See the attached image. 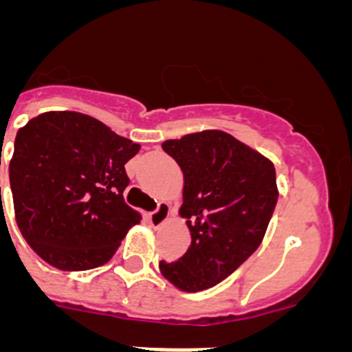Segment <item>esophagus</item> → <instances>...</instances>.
Segmentation results:
<instances>
[{
  "label": "esophagus",
  "instance_id": "34e87169",
  "mask_svg": "<svg viewBox=\"0 0 352 352\" xmlns=\"http://www.w3.org/2000/svg\"><path fill=\"white\" fill-rule=\"evenodd\" d=\"M169 214H170V208L167 206L166 203H160L158 204L157 211L149 213L148 220H149V223H151V227H160V226H164L167 220H169Z\"/></svg>",
  "mask_w": 352,
  "mask_h": 352
}]
</instances>
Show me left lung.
I'll return each mask as SVG.
<instances>
[{
    "label": "left lung",
    "instance_id": "obj_1",
    "mask_svg": "<svg viewBox=\"0 0 352 352\" xmlns=\"http://www.w3.org/2000/svg\"><path fill=\"white\" fill-rule=\"evenodd\" d=\"M183 170V204L192 243L176 263L160 261L162 276L183 292L210 289L257 250L275 210V166L222 130L162 142Z\"/></svg>",
    "mask_w": 352,
    "mask_h": 352
}]
</instances>
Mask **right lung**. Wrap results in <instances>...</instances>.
Wrapping results in <instances>:
<instances>
[{
	"label": "right lung",
	"instance_id": "add662e5",
	"mask_svg": "<svg viewBox=\"0 0 352 352\" xmlns=\"http://www.w3.org/2000/svg\"><path fill=\"white\" fill-rule=\"evenodd\" d=\"M139 149L76 111L42 113L19 129L8 166L15 222L40 259L84 272L114 256L142 219L123 197L125 164Z\"/></svg>",
	"mask_w": 352,
	"mask_h": 352
}]
</instances>
